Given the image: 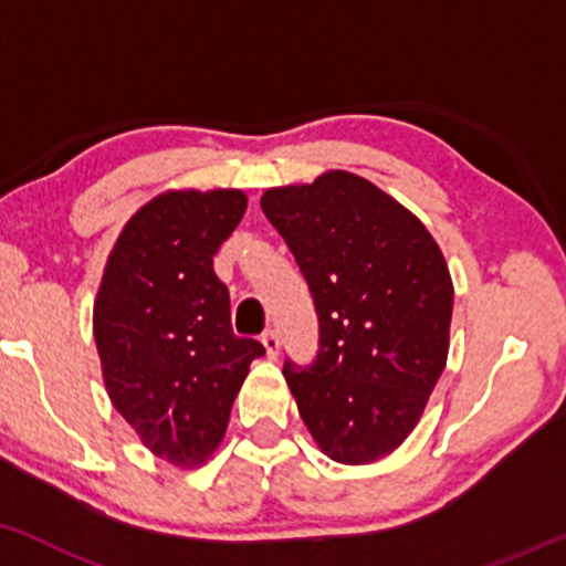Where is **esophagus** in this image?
Masks as SVG:
<instances>
[{"label": "esophagus", "instance_id": "esophagus-1", "mask_svg": "<svg viewBox=\"0 0 566 566\" xmlns=\"http://www.w3.org/2000/svg\"><path fill=\"white\" fill-rule=\"evenodd\" d=\"M261 343H263V348H265V356L269 358H276L279 356V335L274 329H269V332H263V337H261Z\"/></svg>", "mask_w": 566, "mask_h": 566}]
</instances>
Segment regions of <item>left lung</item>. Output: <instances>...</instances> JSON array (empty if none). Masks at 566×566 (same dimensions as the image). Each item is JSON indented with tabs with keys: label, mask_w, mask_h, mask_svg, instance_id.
Segmentation results:
<instances>
[{
	"label": "left lung",
	"mask_w": 566,
	"mask_h": 566,
	"mask_svg": "<svg viewBox=\"0 0 566 566\" xmlns=\"http://www.w3.org/2000/svg\"><path fill=\"white\" fill-rule=\"evenodd\" d=\"M261 208L318 316L316 360H284L297 411L329 459L371 464L411 434L446 369V258L411 210L348 171L269 189Z\"/></svg>",
	"instance_id": "left-lung-1"
}]
</instances>
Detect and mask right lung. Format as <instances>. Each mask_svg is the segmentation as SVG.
<instances>
[{"label": "right lung", "instance_id": "right-lung-1", "mask_svg": "<svg viewBox=\"0 0 566 566\" xmlns=\"http://www.w3.org/2000/svg\"><path fill=\"white\" fill-rule=\"evenodd\" d=\"M248 208L240 189L163 192L128 218L94 301V343L113 406L142 442L197 467L265 348L231 332L213 255Z\"/></svg>", "mask_w": 566, "mask_h": 566}]
</instances>
